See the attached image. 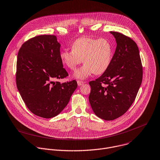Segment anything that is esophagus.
Wrapping results in <instances>:
<instances>
[{
  "label": "esophagus",
  "mask_w": 160,
  "mask_h": 160,
  "mask_svg": "<svg viewBox=\"0 0 160 160\" xmlns=\"http://www.w3.org/2000/svg\"><path fill=\"white\" fill-rule=\"evenodd\" d=\"M84 83H85V82H82V81H80V80H78V81H77V84H78V86H80V85H83Z\"/></svg>",
  "instance_id": "34e87169"
}]
</instances>
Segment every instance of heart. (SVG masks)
<instances>
[{"instance_id":"b5f03b06","label":"heart","mask_w":160,"mask_h":160,"mask_svg":"<svg viewBox=\"0 0 160 160\" xmlns=\"http://www.w3.org/2000/svg\"><path fill=\"white\" fill-rule=\"evenodd\" d=\"M113 47L108 39L82 37L73 42L71 51H61L60 57L62 63L71 70L75 69L83 60L85 64L75 71L74 77L85 79L93 73H104L111 63Z\"/></svg>"}]
</instances>
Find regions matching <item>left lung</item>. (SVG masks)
Instances as JSON below:
<instances>
[{
	"label": "left lung",
	"mask_w": 160,
	"mask_h": 160,
	"mask_svg": "<svg viewBox=\"0 0 160 160\" xmlns=\"http://www.w3.org/2000/svg\"><path fill=\"white\" fill-rule=\"evenodd\" d=\"M117 46L111 63L89 84V102L96 116L114 120L124 114L134 101L142 79V66L136 43L131 38L111 31Z\"/></svg>",
	"instance_id": "left-lung-1"
}]
</instances>
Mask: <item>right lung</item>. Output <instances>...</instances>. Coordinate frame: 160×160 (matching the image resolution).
I'll return each mask as SVG.
<instances>
[{
	"mask_svg": "<svg viewBox=\"0 0 160 160\" xmlns=\"http://www.w3.org/2000/svg\"><path fill=\"white\" fill-rule=\"evenodd\" d=\"M60 44L54 35L32 38L21 47L16 65V84L28 109L43 118L59 114L77 87L73 80L55 82L68 73L60 57Z\"/></svg>",
	"mask_w": 160,
	"mask_h": 160,
	"instance_id": "add662e5",
	"label": "right lung"
}]
</instances>
